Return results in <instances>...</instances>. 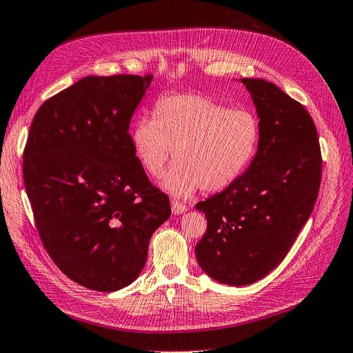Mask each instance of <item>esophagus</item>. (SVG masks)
Instances as JSON below:
<instances>
[{"instance_id": "34e87169", "label": "esophagus", "mask_w": 353, "mask_h": 353, "mask_svg": "<svg viewBox=\"0 0 353 353\" xmlns=\"http://www.w3.org/2000/svg\"><path fill=\"white\" fill-rule=\"evenodd\" d=\"M186 210H188V207L185 205V203H181L179 201H172V211H173L174 215L183 214Z\"/></svg>"}]
</instances>
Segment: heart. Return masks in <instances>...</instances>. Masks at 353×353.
<instances>
[{"label":"heart","instance_id":"b5f03b06","mask_svg":"<svg viewBox=\"0 0 353 353\" xmlns=\"http://www.w3.org/2000/svg\"><path fill=\"white\" fill-rule=\"evenodd\" d=\"M155 120L133 124L130 142L145 172L158 177L174 152V165L161 186L188 198L199 188L223 190L251 164L261 138L259 120L248 110H229L205 95H174L158 101Z\"/></svg>","mask_w":353,"mask_h":353}]
</instances>
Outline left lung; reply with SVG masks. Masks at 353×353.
Masks as SVG:
<instances>
[{"mask_svg": "<svg viewBox=\"0 0 353 353\" xmlns=\"http://www.w3.org/2000/svg\"><path fill=\"white\" fill-rule=\"evenodd\" d=\"M241 82L259 119L256 154L233 185L195 207L208 221L195 246L198 264L229 286L261 280L288 255L314 210L323 165L305 107L263 79Z\"/></svg>", "mask_w": 353, "mask_h": 353, "instance_id": "1", "label": "left lung"}]
</instances>
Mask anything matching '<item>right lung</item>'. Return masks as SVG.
I'll return each instance as SVG.
<instances>
[{
  "label": "right lung",
  "mask_w": 353,
  "mask_h": 353,
  "mask_svg": "<svg viewBox=\"0 0 353 353\" xmlns=\"http://www.w3.org/2000/svg\"><path fill=\"white\" fill-rule=\"evenodd\" d=\"M152 77H83L32 121L23 177L37 229L55 265L88 289L116 292L138 279L152 233L172 214L129 134Z\"/></svg>",
  "instance_id": "obj_1"
}]
</instances>
